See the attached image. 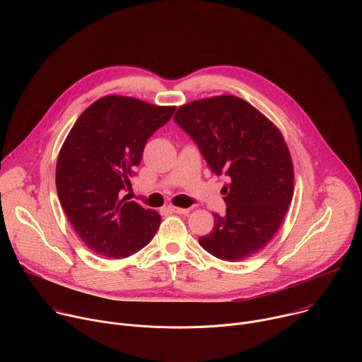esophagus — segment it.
<instances>
[{
    "instance_id": "obj_1",
    "label": "esophagus",
    "mask_w": 362,
    "mask_h": 362,
    "mask_svg": "<svg viewBox=\"0 0 362 362\" xmlns=\"http://www.w3.org/2000/svg\"><path fill=\"white\" fill-rule=\"evenodd\" d=\"M169 209H170L172 212H175V214H179V215H186V214H189V209H186V208H176V206H169Z\"/></svg>"
}]
</instances>
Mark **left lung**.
<instances>
[{
	"instance_id": "left-lung-1",
	"label": "left lung",
	"mask_w": 362,
	"mask_h": 362,
	"mask_svg": "<svg viewBox=\"0 0 362 362\" xmlns=\"http://www.w3.org/2000/svg\"><path fill=\"white\" fill-rule=\"evenodd\" d=\"M173 119L197 143L211 169L230 179L223 187L226 216L215 215L214 230L199 238L200 246L228 262L264 249L293 196V165L281 130L229 94L187 103Z\"/></svg>"
}]
</instances>
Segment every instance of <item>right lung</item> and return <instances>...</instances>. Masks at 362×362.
Segmentation results:
<instances>
[{
    "label": "right lung",
    "instance_id": "add662e5",
    "mask_svg": "<svg viewBox=\"0 0 362 362\" xmlns=\"http://www.w3.org/2000/svg\"><path fill=\"white\" fill-rule=\"evenodd\" d=\"M175 109L109 94L90 105L67 134L56 166L57 194L73 229L97 255L123 259L156 235L160 215L120 194L132 186L147 139Z\"/></svg>",
    "mask_w": 362,
    "mask_h": 362
}]
</instances>
